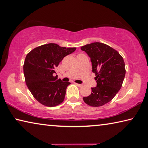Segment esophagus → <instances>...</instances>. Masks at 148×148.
<instances>
[{
    "instance_id": "esophagus-1",
    "label": "esophagus",
    "mask_w": 148,
    "mask_h": 148,
    "mask_svg": "<svg viewBox=\"0 0 148 148\" xmlns=\"http://www.w3.org/2000/svg\"><path fill=\"white\" fill-rule=\"evenodd\" d=\"M76 84V85L77 86H78V87H79V88H81V87H82L83 86V85H82V84Z\"/></svg>"
}]
</instances>
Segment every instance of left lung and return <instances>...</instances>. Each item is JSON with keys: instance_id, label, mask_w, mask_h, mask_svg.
<instances>
[{"instance_id": "obj_1", "label": "left lung", "mask_w": 148, "mask_h": 148, "mask_svg": "<svg viewBox=\"0 0 148 148\" xmlns=\"http://www.w3.org/2000/svg\"><path fill=\"white\" fill-rule=\"evenodd\" d=\"M81 49L90 58L97 82L91 94L83 97L84 101L91 107L102 106L113 99L123 85L126 74L123 58L115 49L99 42L86 45Z\"/></svg>"}]
</instances>
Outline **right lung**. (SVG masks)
Returning <instances> with one entry per match:
<instances>
[{
  "label": "right lung",
  "instance_id": "add662e5",
  "mask_svg": "<svg viewBox=\"0 0 148 148\" xmlns=\"http://www.w3.org/2000/svg\"><path fill=\"white\" fill-rule=\"evenodd\" d=\"M76 49L49 43L37 47L27 55L23 64L25 83L35 99L42 105L55 107L64 101L70 83L58 79L54 73L63 58Z\"/></svg>",
  "mask_w": 148,
  "mask_h": 148
}]
</instances>
